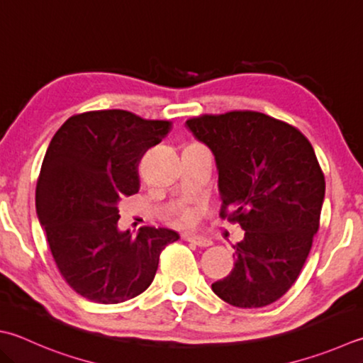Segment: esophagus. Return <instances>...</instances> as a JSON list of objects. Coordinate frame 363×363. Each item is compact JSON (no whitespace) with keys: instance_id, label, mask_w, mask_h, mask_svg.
<instances>
[{"instance_id":"esophagus-1","label":"esophagus","mask_w":363,"mask_h":363,"mask_svg":"<svg viewBox=\"0 0 363 363\" xmlns=\"http://www.w3.org/2000/svg\"><path fill=\"white\" fill-rule=\"evenodd\" d=\"M184 240L189 242L191 245H196V246H201V248H207V246L211 245V240L207 237H202V235H184Z\"/></svg>"}]
</instances>
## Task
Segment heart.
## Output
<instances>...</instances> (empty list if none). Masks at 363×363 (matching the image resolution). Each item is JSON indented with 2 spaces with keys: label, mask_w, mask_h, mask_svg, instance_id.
Listing matches in <instances>:
<instances>
[{
  "label": "heart",
  "mask_w": 363,
  "mask_h": 363,
  "mask_svg": "<svg viewBox=\"0 0 363 363\" xmlns=\"http://www.w3.org/2000/svg\"><path fill=\"white\" fill-rule=\"evenodd\" d=\"M183 220H184V221H191V215H189V213H186V215L183 216Z\"/></svg>",
  "instance_id": "1"
}]
</instances>
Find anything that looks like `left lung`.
Returning <instances> with one entry per match:
<instances>
[{
  "label": "left lung",
  "instance_id": "left-lung-1",
  "mask_svg": "<svg viewBox=\"0 0 363 363\" xmlns=\"http://www.w3.org/2000/svg\"><path fill=\"white\" fill-rule=\"evenodd\" d=\"M186 126L215 155L220 216L245 230L234 269L211 289L238 308L277 302L296 283L319 229L325 179L310 140L255 111L201 115Z\"/></svg>",
  "mask_w": 363,
  "mask_h": 363
}]
</instances>
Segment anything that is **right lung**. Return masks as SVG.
Listing matches in <instances>:
<instances>
[{"instance_id":"add662e5","label":"right lung","mask_w":363,"mask_h":363,"mask_svg":"<svg viewBox=\"0 0 363 363\" xmlns=\"http://www.w3.org/2000/svg\"><path fill=\"white\" fill-rule=\"evenodd\" d=\"M172 123L120 108L67 118L55 133L36 184V211L53 261L91 302L121 303L152 284L160 255L180 238L166 228L118 230V202L140 188L139 162Z\"/></svg>"}]
</instances>
